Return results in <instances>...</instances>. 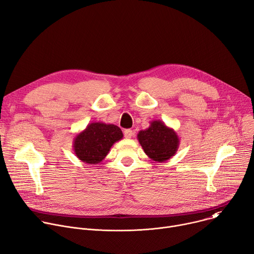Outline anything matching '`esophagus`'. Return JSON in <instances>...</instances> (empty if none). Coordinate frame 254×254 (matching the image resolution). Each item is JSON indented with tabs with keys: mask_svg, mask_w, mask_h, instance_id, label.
<instances>
[{
	"mask_svg": "<svg viewBox=\"0 0 254 254\" xmlns=\"http://www.w3.org/2000/svg\"><path fill=\"white\" fill-rule=\"evenodd\" d=\"M124 134L126 136V139H130V137L133 135V131L131 129H125Z\"/></svg>",
	"mask_w": 254,
	"mask_h": 254,
	"instance_id": "1",
	"label": "esophagus"
}]
</instances>
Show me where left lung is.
I'll return each mask as SVG.
<instances>
[{
    "mask_svg": "<svg viewBox=\"0 0 254 254\" xmlns=\"http://www.w3.org/2000/svg\"><path fill=\"white\" fill-rule=\"evenodd\" d=\"M137 140L146 155L156 162H165L173 157L180 140L176 131L162 121H152L150 127L137 133Z\"/></svg>",
    "mask_w": 254,
    "mask_h": 254,
    "instance_id": "left-lung-1",
    "label": "left lung"
}]
</instances>
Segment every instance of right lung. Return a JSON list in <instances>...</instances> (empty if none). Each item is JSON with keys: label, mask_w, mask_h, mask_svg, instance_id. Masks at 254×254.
<instances>
[{"label": "right lung", "mask_w": 254, "mask_h": 254, "mask_svg": "<svg viewBox=\"0 0 254 254\" xmlns=\"http://www.w3.org/2000/svg\"><path fill=\"white\" fill-rule=\"evenodd\" d=\"M122 129L114 125L91 123L77 133L73 141L76 156L87 164H98L107 156L111 147L123 139Z\"/></svg>", "instance_id": "right-lung-1"}]
</instances>
